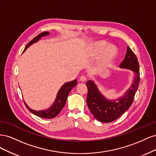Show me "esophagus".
<instances>
[{"label":"esophagus","instance_id":"34e87169","mask_svg":"<svg viewBox=\"0 0 156 156\" xmlns=\"http://www.w3.org/2000/svg\"><path fill=\"white\" fill-rule=\"evenodd\" d=\"M80 81H81V82H85L87 81V77L85 76H84V75H82V76H81V77H80L79 79Z\"/></svg>","mask_w":156,"mask_h":156}]
</instances>
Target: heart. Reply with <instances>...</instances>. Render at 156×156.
I'll list each match as a JSON object with an SVG mask.
<instances>
[{
	"mask_svg": "<svg viewBox=\"0 0 156 156\" xmlns=\"http://www.w3.org/2000/svg\"><path fill=\"white\" fill-rule=\"evenodd\" d=\"M107 46V42L100 41L94 44L93 46V53L94 54H98L105 49ZM116 56V49L113 46H108L103 51L101 56L100 64L102 66H108L115 59Z\"/></svg>",
	"mask_w": 156,
	"mask_h": 156,
	"instance_id": "heart-1",
	"label": "heart"
}]
</instances>
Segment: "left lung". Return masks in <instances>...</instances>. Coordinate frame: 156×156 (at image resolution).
<instances>
[{
	"instance_id": "left-lung-1",
	"label": "left lung",
	"mask_w": 156,
	"mask_h": 156,
	"mask_svg": "<svg viewBox=\"0 0 156 156\" xmlns=\"http://www.w3.org/2000/svg\"><path fill=\"white\" fill-rule=\"evenodd\" d=\"M120 68L129 69L135 73V77L131 86L124 96L116 100H107L99 91L94 81H88L86 84L88 88L87 98L90 111L96 120L103 123H108L116 120L128 109L133 101L140 81L139 64L137 58L129 47L127 46L126 55Z\"/></svg>"
}]
</instances>
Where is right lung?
Here are the masks:
<instances>
[{"label": "right lung", "mask_w": 156, "mask_h": 156, "mask_svg": "<svg viewBox=\"0 0 156 156\" xmlns=\"http://www.w3.org/2000/svg\"><path fill=\"white\" fill-rule=\"evenodd\" d=\"M49 34V32H44L40 33V34L36 36L34 38H33L29 43L26 45L23 52L29 48V46H30L33 44L36 43V42H37L39 40H40L41 37ZM77 83V80L75 79L72 81L66 83L64 84H63L62 87H61L59 90V91L57 94V96H56V98L55 102L53 103V105H52L50 108H48V109L37 111L31 109L30 108L28 107V105L26 104L25 102V104L28 109H29L34 115L39 117L43 118V119H53V118L57 116L59 114V112L62 111V109L66 104V102L69 93L70 92L71 90L76 85Z\"/></svg>", "instance_id": "obj_1"}]
</instances>
